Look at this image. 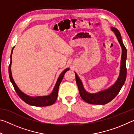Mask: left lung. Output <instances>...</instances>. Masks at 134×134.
<instances>
[{
	"mask_svg": "<svg viewBox=\"0 0 134 134\" xmlns=\"http://www.w3.org/2000/svg\"><path fill=\"white\" fill-rule=\"evenodd\" d=\"M112 31L114 32L115 35L116 36L121 47L122 48V57L121 62V69H120L119 76L113 85L105 90H102L96 93H89L86 92L83 87L81 81L75 72L76 80L77 85L79 91L81 98L86 102L93 105H105L110 102L111 100L115 98L119 93L122 86L124 85L126 77V60L127 55L126 48L122 42L121 34L116 28L111 27Z\"/></svg>",
	"mask_w": 134,
	"mask_h": 134,
	"instance_id": "8db88e82",
	"label": "left lung"
}]
</instances>
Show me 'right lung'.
Masks as SVG:
<instances>
[{
    "instance_id": "obj_1",
    "label": "right lung",
    "mask_w": 134,
    "mask_h": 134,
    "mask_svg": "<svg viewBox=\"0 0 134 134\" xmlns=\"http://www.w3.org/2000/svg\"><path fill=\"white\" fill-rule=\"evenodd\" d=\"M15 47H13L12 49V52H11V55H10V64L9 65V78L11 83H12L13 87L15 90L16 92L17 93V94L19 97L21 98L22 100L24 101L28 105H30L32 106H47L49 105H52L55 102L57 99L58 96V88L59 86H60L61 82L63 79L64 74L68 70H69V69H66L64 71L62 72V73L60 74V76L58 79L57 81L56 84L53 90V92H51L50 94L48 95V96H36V97H31L28 96L26 94L24 93L23 92L21 91L17 85H16L14 80H13L12 75V72H11V64H12V54L13 52V49Z\"/></svg>"
}]
</instances>
